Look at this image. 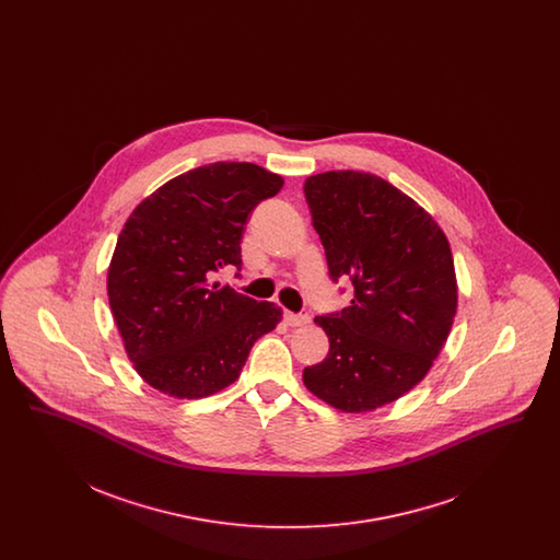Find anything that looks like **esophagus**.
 Instances as JSON below:
<instances>
[{"label":"esophagus","mask_w":560,"mask_h":560,"mask_svg":"<svg viewBox=\"0 0 560 560\" xmlns=\"http://www.w3.org/2000/svg\"><path fill=\"white\" fill-rule=\"evenodd\" d=\"M283 319H285L288 325H292V327H300V325H306V323H308L306 315H295V313H290V311L283 313Z\"/></svg>","instance_id":"obj_1"}]
</instances>
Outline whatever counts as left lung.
Listing matches in <instances>:
<instances>
[{
	"label": "left lung",
	"mask_w": 560,
	"mask_h": 560,
	"mask_svg": "<svg viewBox=\"0 0 560 560\" xmlns=\"http://www.w3.org/2000/svg\"><path fill=\"white\" fill-rule=\"evenodd\" d=\"M304 195L334 281L354 298L340 315L315 317L327 357L302 373L327 405L365 413L424 380L457 311L452 247L436 220L384 178L338 170L308 176Z\"/></svg>",
	"instance_id": "left-lung-1"
}]
</instances>
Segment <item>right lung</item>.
<instances>
[{
    "label": "right lung",
    "mask_w": 560,
    "mask_h": 560,
    "mask_svg": "<svg viewBox=\"0 0 560 560\" xmlns=\"http://www.w3.org/2000/svg\"><path fill=\"white\" fill-rule=\"evenodd\" d=\"M283 187L256 163L195 167L142 199L108 265V306L138 375L174 399H203L241 375L281 308L212 283L241 267L252 210Z\"/></svg>",
    "instance_id": "right-lung-1"
}]
</instances>
